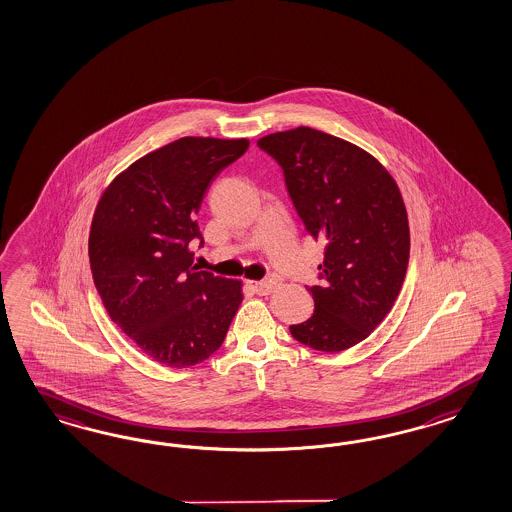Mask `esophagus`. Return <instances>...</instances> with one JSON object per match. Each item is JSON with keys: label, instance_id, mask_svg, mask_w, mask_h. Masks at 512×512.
<instances>
[{"label": "esophagus", "instance_id": "esophagus-1", "mask_svg": "<svg viewBox=\"0 0 512 512\" xmlns=\"http://www.w3.org/2000/svg\"><path fill=\"white\" fill-rule=\"evenodd\" d=\"M276 287V281L272 279H266V281H251V289L257 293V295H270Z\"/></svg>", "mask_w": 512, "mask_h": 512}]
</instances>
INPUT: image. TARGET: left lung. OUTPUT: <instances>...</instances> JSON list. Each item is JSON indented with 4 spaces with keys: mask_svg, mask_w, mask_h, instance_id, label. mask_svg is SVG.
<instances>
[{
    "mask_svg": "<svg viewBox=\"0 0 512 512\" xmlns=\"http://www.w3.org/2000/svg\"><path fill=\"white\" fill-rule=\"evenodd\" d=\"M257 146L278 161L306 231L325 242L315 311L289 326L311 349L338 353L366 340L400 295L409 223L385 167L347 140L311 127L266 135Z\"/></svg>",
    "mask_w": 512,
    "mask_h": 512,
    "instance_id": "1",
    "label": "left lung"
}]
</instances>
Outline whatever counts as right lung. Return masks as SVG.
<instances>
[{
	"label": "right lung",
	"mask_w": 512,
	"mask_h": 512,
	"mask_svg": "<svg viewBox=\"0 0 512 512\" xmlns=\"http://www.w3.org/2000/svg\"><path fill=\"white\" fill-rule=\"evenodd\" d=\"M249 140L184 137L140 157L103 193L88 242L93 283L110 319L159 364L214 355L242 302L240 281L193 264L197 212L217 172Z\"/></svg>",
	"instance_id": "1"
}]
</instances>
